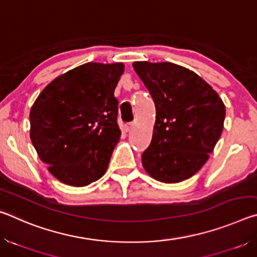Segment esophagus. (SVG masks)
Instances as JSON below:
<instances>
[{
	"label": "esophagus",
	"mask_w": 257,
	"mask_h": 257,
	"mask_svg": "<svg viewBox=\"0 0 257 257\" xmlns=\"http://www.w3.org/2000/svg\"><path fill=\"white\" fill-rule=\"evenodd\" d=\"M133 128H134V123H128V124L124 125V130H125V132H127V133H129L130 130H132Z\"/></svg>",
	"instance_id": "obj_1"
}]
</instances>
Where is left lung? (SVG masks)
Returning <instances> with one entry per match:
<instances>
[{
	"label": "left lung",
	"mask_w": 257,
	"mask_h": 257,
	"mask_svg": "<svg viewBox=\"0 0 257 257\" xmlns=\"http://www.w3.org/2000/svg\"><path fill=\"white\" fill-rule=\"evenodd\" d=\"M133 66L156 108L143 167L165 184L188 179L205 164L222 133V99L205 80L178 64L139 61Z\"/></svg>",
	"instance_id": "8db88e82"
}]
</instances>
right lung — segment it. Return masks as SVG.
<instances>
[{"label":"right lung","instance_id":"obj_1","mask_svg":"<svg viewBox=\"0 0 257 257\" xmlns=\"http://www.w3.org/2000/svg\"><path fill=\"white\" fill-rule=\"evenodd\" d=\"M122 63L88 62L56 77L30 110V139L49 171L84 187L105 173L121 132L114 89Z\"/></svg>","mask_w":257,"mask_h":257}]
</instances>
